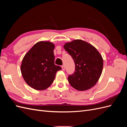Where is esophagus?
<instances>
[{"mask_svg":"<svg viewBox=\"0 0 127 127\" xmlns=\"http://www.w3.org/2000/svg\"><path fill=\"white\" fill-rule=\"evenodd\" d=\"M61 67H62V70H63V71H64V70H65V67H64V66L63 65V66H61Z\"/></svg>","mask_w":127,"mask_h":127,"instance_id":"esophagus-1","label":"esophagus"}]
</instances>
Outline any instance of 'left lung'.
<instances>
[{
    "mask_svg": "<svg viewBox=\"0 0 127 127\" xmlns=\"http://www.w3.org/2000/svg\"><path fill=\"white\" fill-rule=\"evenodd\" d=\"M64 49L74 61L75 70L68 79L70 85L78 91H85L94 86L101 75L103 60L93 45L81 40L65 44Z\"/></svg>",
    "mask_w": 127,
    "mask_h": 127,
    "instance_id": "1",
    "label": "left lung"
}]
</instances>
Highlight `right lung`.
<instances>
[{
    "label": "right lung",
    "mask_w": 127,
    "mask_h": 127,
    "mask_svg": "<svg viewBox=\"0 0 127 127\" xmlns=\"http://www.w3.org/2000/svg\"><path fill=\"white\" fill-rule=\"evenodd\" d=\"M55 45L48 41L37 42L25 55L21 71L25 82L36 90L47 89L61 67L55 64Z\"/></svg>",
    "instance_id": "add662e5"
}]
</instances>
